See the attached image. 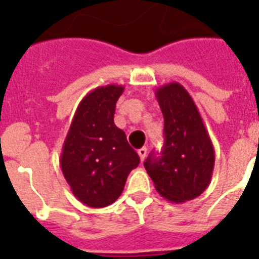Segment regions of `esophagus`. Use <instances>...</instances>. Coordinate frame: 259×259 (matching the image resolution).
Wrapping results in <instances>:
<instances>
[{"instance_id": "1", "label": "esophagus", "mask_w": 259, "mask_h": 259, "mask_svg": "<svg viewBox=\"0 0 259 259\" xmlns=\"http://www.w3.org/2000/svg\"><path fill=\"white\" fill-rule=\"evenodd\" d=\"M137 153H139V157H140L141 161H144V159H145V157H146V153H148V149H146L145 146H143L141 149L137 150Z\"/></svg>"}]
</instances>
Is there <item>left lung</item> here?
<instances>
[{
  "instance_id": "left-lung-1",
  "label": "left lung",
  "mask_w": 259,
  "mask_h": 259,
  "mask_svg": "<svg viewBox=\"0 0 259 259\" xmlns=\"http://www.w3.org/2000/svg\"><path fill=\"white\" fill-rule=\"evenodd\" d=\"M155 97L164 118V145L161 157L150 153L144 166L162 197L187 202L209 187L214 146L193 98L182 84H164L157 88Z\"/></svg>"
}]
</instances>
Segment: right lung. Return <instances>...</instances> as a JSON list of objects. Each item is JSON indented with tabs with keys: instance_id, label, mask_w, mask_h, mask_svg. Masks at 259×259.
<instances>
[{
	"instance_id": "add662e5",
	"label": "right lung",
	"mask_w": 259,
	"mask_h": 259,
	"mask_svg": "<svg viewBox=\"0 0 259 259\" xmlns=\"http://www.w3.org/2000/svg\"><path fill=\"white\" fill-rule=\"evenodd\" d=\"M124 87H97L80 101L61 153L62 172L71 192L89 207L115 202L128 174L140 158L114 123L115 105Z\"/></svg>"
}]
</instances>
